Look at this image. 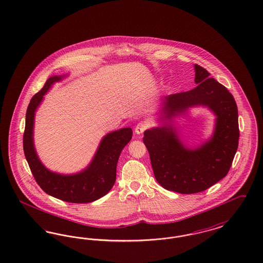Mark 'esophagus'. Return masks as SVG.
<instances>
[{
    "label": "esophagus",
    "instance_id": "esophagus-1",
    "mask_svg": "<svg viewBox=\"0 0 263 263\" xmlns=\"http://www.w3.org/2000/svg\"><path fill=\"white\" fill-rule=\"evenodd\" d=\"M147 123H145V122H140V123H138L136 127H135V133L138 134V135L142 134V133L147 129Z\"/></svg>",
    "mask_w": 263,
    "mask_h": 263
}]
</instances>
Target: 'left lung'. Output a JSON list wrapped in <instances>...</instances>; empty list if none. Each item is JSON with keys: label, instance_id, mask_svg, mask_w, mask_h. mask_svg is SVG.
<instances>
[{"label": "left lung", "instance_id": "obj_1", "mask_svg": "<svg viewBox=\"0 0 263 263\" xmlns=\"http://www.w3.org/2000/svg\"><path fill=\"white\" fill-rule=\"evenodd\" d=\"M195 68L196 88L161 99L160 126L144 133L155 177L161 187L180 194H196L209 189L224 178L239 144L238 107L226 87L210 78L198 64ZM204 106L217 116L213 135L198 147L191 148L180 140L173 121L189 108Z\"/></svg>", "mask_w": 263, "mask_h": 263}]
</instances>
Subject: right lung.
<instances>
[{
	"instance_id": "1",
	"label": "right lung",
	"mask_w": 263,
	"mask_h": 263,
	"mask_svg": "<svg viewBox=\"0 0 263 263\" xmlns=\"http://www.w3.org/2000/svg\"><path fill=\"white\" fill-rule=\"evenodd\" d=\"M64 77L66 74L50 77L42 90L32 98L25 117L23 149L32 174L45 193L67 202L88 203L104 197L115 185L118 158L123 147L130 142L133 132L130 127H126L107 133L102 139L91 162L80 172L61 174L47 168L34 146L35 112L45 94Z\"/></svg>"
}]
</instances>
